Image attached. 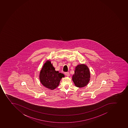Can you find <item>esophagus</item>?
Masks as SVG:
<instances>
[{"mask_svg":"<svg viewBox=\"0 0 128 128\" xmlns=\"http://www.w3.org/2000/svg\"><path fill=\"white\" fill-rule=\"evenodd\" d=\"M64 74H65V75H66L67 76H70V73L69 72H66L64 73Z\"/></svg>","mask_w":128,"mask_h":128,"instance_id":"esophagus-1","label":"esophagus"}]
</instances>
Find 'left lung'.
<instances>
[{"label": "left lung", "instance_id": "8db88e82", "mask_svg": "<svg viewBox=\"0 0 128 128\" xmlns=\"http://www.w3.org/2000/svg\"><path fill=\"white\" fill-rule=\"evenodd\" d=\"M90 78V72L86 64H80L76 66L74 73L72 76L76 86L79 88L86 86L89 83Z\"/></svg>", "mask_w": 128, "mask_h": 128}]
</instances>
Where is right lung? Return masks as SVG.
<instances>
[{
	"instance_id": "add662e5",
	"label": "right lung",
	"mask_w": 128,
	"mask_h": 128,
	"mask_svg": "<svg viewBox=\"0 0 128 128\" xmlns=\"http://www.w3.org/2000/svg\"><path fill=\"white\" fill-rule=\"evenodd\" d=\"M64 77V74L55 70L51 61L48 60L44 64L39 75L42 84L52 90L55 89L59 86L61 79Z\"/></svg>"
}]
</instances>
